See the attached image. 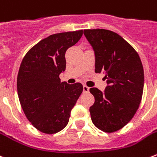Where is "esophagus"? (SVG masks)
<instances>
[{"mask_svg": "<svg viewBox=\"0 0 157 157\" xmlns=\"http://www.w3.org/2000/svg\"><path fill=\"white\" fill-rule=\"evenodd\" d=\"M90 90V88L88 86H86V85H84L83 86V92L84 93H88Z\"/></svg>", "mask_w": 157, "mask_h": 157, "instance_id": "obj_1", "label": "esophagus"}]
</instances>
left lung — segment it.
<instances>
[{"mask_svg":"<svg viewBox=\"0 0 157 157\" xmlns=\"http://www.w3.org/2000/svg\"><path fill=\"white\" fill-rule=\"evenodd\" d=\"M84 34L93 48L96 73H103L107 82L105 91L95 87L90 108L94 126L106 132L124 128L137 112L144 86V71L139 55L121 36L113 31L85 29Z\"/></svg>","mask_w":157,"mask_h":157,"instance_id":"1","label":"left lung"}]
</instances>
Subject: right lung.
<instances>
[{
    "label": "right lung",
    "instance_id": "right-lung-1",
    "mask_svg": "<svg viewBox=\"0 0 157 157\" xmlns=\"http://www.w3.org/2000/svg\"><path fill=\"white\" fill-rule=\"evenodd\" d=\"M83 30L52 34L29 51L17 76V91L26 118L35 128L52 134L68 124L71 111L82 93L81 83L61 82L66 70L65 53L77 43Z\"/></svg>",
    "mask_w": 157,
    "mask_h": 157
}]
</instances>
